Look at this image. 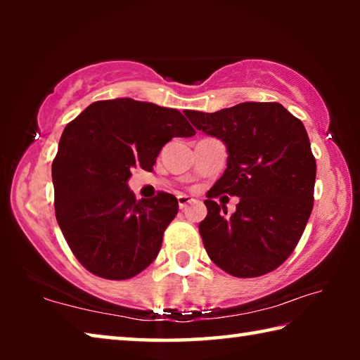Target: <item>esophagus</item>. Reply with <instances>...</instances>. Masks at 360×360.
<instances>
[{
    "instance_id": "34e87169",
    "label": "esophagus",
    "mask_w": 360,
    "mask_h": 360,
    "mask_svg": "<svg viewBox=\"0 0 360 360\" xmlns=\"http://www.w3.org/2000/svg\"><path fill=\"white\" fill-rule=\"evenodd\" d=\"M192 202H195V200L191 198V197H187V195H178V205H179L181 210H184L186 206L188 203H192Z\"/></svg>"
}]
</instances>
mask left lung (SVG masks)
Here are the masks:
<instances>
[{"mask_svg": "<svg viewBox=\"0 0 360 360\" xmlns=\"http://www.w3.org/2000/svg\"><path fill=\"white\" fill-rule=\"evenodd\" d=\"M186 115L229 154L198 225L210 259L231 276L273 271L295 249L313 211L316 160L302 120L279 103L255 101ZM221 193L240 197L231 217L215 202Z\"/></svg>", "mask_w": 360, "mask_h": 360, "instance_id": "8db88e82", "label": "left lung"}]
</instances>
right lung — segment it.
<instances>
[{
	"mask_svg": "<svg viewBox=\"0 0 360 360\" xmlns=\"http://www.w3.org/2000/svg\"><path fill=\"white\" fill-rule=\"evenodd\" d=\"M193 135L178 109L131 98L95 101L65 127L52 162L56 217L90 273L129 279L155 260L178 200L167 192L136 200L131 169L152 172L172 138Z\"/></svg>",
	"mask_w": 360,
	"mask_h": 360,
	"instance_id": "1",
	"label": "right lung"
}]
</instances>
